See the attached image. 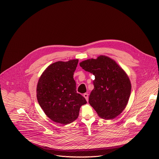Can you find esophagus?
I'll return each mask as SVG.
<instances>
[{
  "mask_svg": "<svg viewBox=\"0 0 159 159\" xmlns=\"http://www.w3.org/2000/svg\"><path fill=\"white\" fill-rule=\"evenodd\" d=\"M88 96H89V94H87V93H85V94H84V97L85 98V99H86V101L88 102V101H89V98H88Z\"/></svg>",
  "mask_w": 159,
  "mask_h": 159,
  "instance_id": "34e87169",
  "label": "esophagus"
}]
</instances>
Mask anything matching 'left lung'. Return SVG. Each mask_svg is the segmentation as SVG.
<instances>
[{"label": "left lung", "mask_w": 159, "mask_h": 159, "mask_svg": "<svg viewBox=\"0 0 159 159\" xmlns=\"http://www.w3.org/2000/svg\"><path fill=\"white\" fill-rule=\"evenodd\" d=\"M80 66L95 76L89 104L102 118L118 116L126 107L131 94V85L126 73L114 60L102 55L83 61Z\"/></svg>", "instance_id": "1"}]
</instances>
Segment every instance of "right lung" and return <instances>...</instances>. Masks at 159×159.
Returning <instances> with one entry per match:
<instances>
[{"instance_id": "obj_1", "label": "right lung", "mask_w": 159, "mask_h": 159, "mask_svg": "<svg viewBox=\"0 0 159 159\" xmlns=\"http://www.w3.org/2000/svg\"><path fill=\"white\" fill-rule=\"evenodd\" d=\"M79 60L57 61L48 66L37 85V100L46 115L55 123L67 125L79 116L85 99L77 93L74 73Z\"/></svg>"}]
</instances>
